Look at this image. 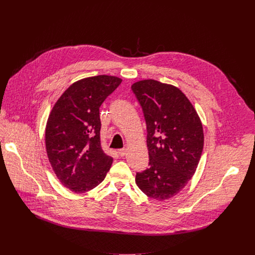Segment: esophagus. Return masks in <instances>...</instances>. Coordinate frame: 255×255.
I'll list each match as a JSON object with an SVG mask.
<instances>
[{
    "mask_svg": "<svg viewBox=\"0 0 255 255\" xmlns=\"http://www.w3.org/2000/svg\"><path fill=\"white\" fill-rule=\"evenodd\" d=\"M118 153H119L120 156H125V155H126V149H125V148L119 149V150H118Z\"/></svg>",
    "mask_w": 255,
    "mask_h": 255,
    "instance_id": "esophagus-1",
    "label": "esophagus"
}]
</instances>
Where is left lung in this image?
Wrapping results in <instances>:
<instances>
[{"label":"left lung","instance_id":"left-lung-1","mask_svg":"<svg viewBox=\"0 0 255 255\" xmlns=\"http://www.w3.org/2000/svg\"><path fill=\"white\" fill-rule=\"evenodd\" d=\"M144 114L149 167L136 173L146 196L163 201L183 190L193 177L204 146L201 120L179 89L154 80L131 87Z\"/></svg>","mask_w":255,"mask_h":255}]
</instances>
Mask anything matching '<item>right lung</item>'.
<instances>
[{
	"label": "right lung",
	"mask_w": 255,
	"mask_h": 255,
	"mask_svg": "<svg viewBox=\"0 0 255 255\" xmlns=\"http://www.w3.org/2000/svg\"><path fill=\"white\" fill-rule=\"evenodd\" d=\"M97 76L72 84L48 117L45 144L49 162L60 183L75 193L93 190L105 179L113 158L100 141V107L121 84Z\"/></svg>",
	"instance_id": "obj_1"
}]
</instances>
